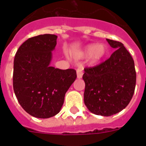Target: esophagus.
Wrapping results in <instances>:
<instances>
[{
  "label": "esophagus",
  "instance_id": "1",
  "mask_svg": "<svg viewBox=\"0 0 146 146\" xmlns=\"http://www.w3.org/2000/svg\"><path fill=\"white\" fill-rule=\"evenodd\" d=\"M82 74H83V72H82V70L81 69H77V77L78 79H80V78H82Z\"/></svg>",
  "mask_w": 146,
  "mask_h": 146
}]
</instances>
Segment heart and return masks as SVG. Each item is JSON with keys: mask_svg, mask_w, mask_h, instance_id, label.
Here are the masks:
<instances>
[{"mask_svg": "<svg viewBox=\"0 0 146 146\" xmlns=\"http://www.w3.org/2000/svg\"><path fill=\"white\" fill-rule=\"evenodd\" d=\"M108 53V47L104 44H91L86 46L80 51L75 52L76 58H82L89 55V61L91 64H97L101 61Z\"/></svg>", "mask_w": 146, "mask_h": 146, "instance_id": "obj_1", "label": "heart"}]
</instances>
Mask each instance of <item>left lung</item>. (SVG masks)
<instances>
[{
    "instance_id": "1",
    "label": "left lung",
    "mask_w": 146,
    "mask_h": 146,
    "mask_svg": "<svg viewBox=\"0 0 146 146\" xmlns=\"http://www.w3.org/2000/svg\"><path fill=\"white\" fill-rule=\"evenodd\" d=\"M107 41L116 50L104 62L86 68L84 102L92 113L110 116L121 112L131 101L136 85L135 63L121 42Z\"/></svg>"
}]
</instances>
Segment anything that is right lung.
Here are the masks:
<instances>
[{"label":"right lung","mask_w":146,"mask_h":146,"mask_svg":"<svg viewBox=\"0 0 146 146\" xmlns=\"http://www.w3.org/2000/svg\"><path fill=\"white\" fill-rule=\"evenodd\" d=\"M56 35H38L19 47L14 60L13 88L22 108L31 115L48 118L60 112L76 71L50 66Z\"/></svg>","instance_id":"obj_1"}]
</instances>
